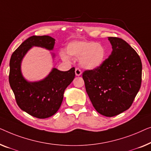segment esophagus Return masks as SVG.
Instances as JSON below:
<instances>
[{
	"mask_svg": "<svg viewBox=\"0 0 151 151\" xmlns=\"http://www.w3.org/2000/svg\"><path fill=\"white\" fill-rule=\"evenodd\" d=\"M75 74L76 76H80L81 75V70L77 68L75 69Z\"/></svg>",
	"mask_w": 151,
	"mask_h": 151,
	"instance_id": "1",
	"label": "esophagus"
}]
</instances>
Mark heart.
<instances>
[{"mask_svg":"<svg viewBox=\"0 0 151 151\" xmlns=\"http://www.w3.org/2000/svg\"><path fill=\"white\" fill-rule=\"evenodd\" d=\"M67 52L70 56L81 58V65L88 70H94L101 66L107 55L103 45L92 41L70 42L67 46ZM60 56L63 61H69L68 56L63 51L60 52Z\"/></svg>","mask_w":151,"mask_h":151,"instance_id":"b5f03b06","label":"heart"}]
</instances>
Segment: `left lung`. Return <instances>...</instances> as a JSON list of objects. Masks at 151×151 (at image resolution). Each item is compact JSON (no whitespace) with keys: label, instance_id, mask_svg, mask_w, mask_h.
Returning <instances> with one entry per match:
<instances>
[{"label":"left lung","instance_id":"1","mask_svg":"<svg viewBox=\"0 0 151 151\" xmlns=\"http://www.w3.org/2000/svg\"><path fill=\"white\" fill-rule=\"evenodd\" d=\"M111 55L94 70H85L86 90L95 109L107 117L126 111L132 105L142 83V65L136 51L124 40L108 37Z\"/></svg>","mask_w":151,"mask_h":151}]
</instances>
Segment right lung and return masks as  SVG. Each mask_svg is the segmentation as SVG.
<instances>
[{"label":"right lung","mask_w":151,"mask_h":151,"mask_svg":"<svg viewBox=\"0 0 151 151\" xmlns=\"http://www.w3.org/2000/svg\"><path fill=\"white\" fill-rule=\"evenodd\" d=\"M55 40L48 35L29 37L13 52L9 62V81L16 103L21 109L33 117L49 118L58 111L63 101V93L75 76V68L68 71L52 68L45 78L29 82L21 73V62L33 46L53 49Z\"/></svg>","instance_id":"add662e5"}]
</instances>
